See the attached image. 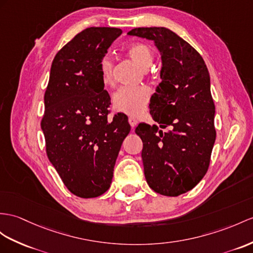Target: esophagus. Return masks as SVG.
<instances>
[{"mask_svg": "<svg viewBox=\"0 0 253 253\" xmlns=\"http://www.w3.org/2000/svg\"><path fill=\"white\" fill-rule=\"evenodd\" d=\"M128 123H130V125H131L132 128H134L135 126H136V125H137V120L135 119L134 117H128Z\"/></svg>", "mask_w": 253, "mask_h": 253, "instance_id": "34e87169", "label": "esophagus"}]
</instances>
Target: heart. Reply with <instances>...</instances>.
<instances>
[{
    "label": "heart",
    "mask_w": 253,
    "mask_h": 253,
    "mask_svg": "<svg viewBox=\"0 0 253 253\" xmlns=\"http://www.w3.org/2000/svg\"><path fill=\"white\" fill-rule=\"evenodd\" d=\"M126 53L135 63L144 69L152 63L153 50L146 42H134L126 48ZM98 71L104 84H112L114 83L113 61L107 55L100 60ZM150 96L151 89L148 85H126L116 91L113 96V104L118 112L132 117H138L145 112L150 101Z\"/></svg>",
    "instance_id": "obj_1"
}]
</instances>
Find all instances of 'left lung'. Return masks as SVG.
I'll use <instances>...</instances> for the list:
<instances>
[{
    "instance_id": "obj_1",
    "label": "left lung",
    "mask_w": 253,
    "mask_h": 253,
    "mask_svg": "<svg viewBox=\"0 0 253 253\" xmlns=\"http://www.w3.org/2000/svg\"><path fill=\"white\" fill-rule=\"evenodd\" d=\"M128 35L155 42L162 58L161 79L149 109L159 126L139 123L147 183L157 193L178 196L207 173L215 139L211 77L202 55L166 28H136Z\"/></svg>"
}]
</instances>
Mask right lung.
Masks as SVG:
<instances>
[{
	"label": "right lung",
	"instance_id": "obj_1",
	"mask_svg": "<svg viewBox=\"0 0 253 253\" xmlns=\"http://www.w3.org/2000/svg\"><path fill=\"white\" fill-rule=\"evenodd\" d=\"M117 28L85 29L60 49L52 61L41 126L46 153L65 187L83 199L105 193L116 159L130 133L127 117L108 120L110 96L98 71Z\"/></svg>",
	"mask_w": 253,
	"mask_h": 253
}]
</instances>
